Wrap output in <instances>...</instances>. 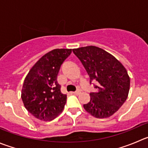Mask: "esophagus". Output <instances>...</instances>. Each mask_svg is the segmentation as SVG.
<instances>
[{
  "instance_id": "34e87169",
  "label": "esophagus",
  "mask_w": 148,
  "mask_h": 148,
  "mask_svg": "<svg viewBox=\"0 0 148 148\" xmlns=\"http://www.w3.org/2000/svg\"><path fill=\"white\" fill-rule=\"evenodd\" d=\"M73 94H75V95H79L80 94H81V91H75V92H73Z\"/></svg>"
}]
</instances>
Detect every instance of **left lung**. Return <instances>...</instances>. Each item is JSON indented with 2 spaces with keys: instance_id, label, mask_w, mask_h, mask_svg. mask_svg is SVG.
Instances as JSON below:
<instances>
[{
  "instance_id": "left-lung-1",
  "label": "left lung",
  "mask_w": 148,
  "mask_h": 148,
  "mask_svg": "<svg viewBox=\"0 0 148 148\" xmlns=\"http://www.w3.org/2000/svg\"><path fill=\"white\" fill-rule=\"evenodd\" d=\"M89 75L90 83L98 82L90 101L84 105L86 112L97 119L110 117L126 100L130 78L124 66L101 48L88 46L73 49Z\"/></svg>"
}]
</instances>
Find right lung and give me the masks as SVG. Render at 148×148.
Instances as JSON below:
<instances>
[{
  "label": "right lung",
  "mask_w": 148,
  "mask_h": 148,
  "mask_svg": "<svg viewBox=\"0 0 148 148\" xmlns=\"http://www.w3.org/2000/svg\"><path fill=\"white\" fill-rule=\"evenodd\" d=\"M72 49H56L38 60L27 73L22 86V102L28 112L36 119L50 121L64 108L67 95L60 91L57 78L61 64Z\"/></svg>",
  "instance_id": "add662e5"
}]
</instances>
